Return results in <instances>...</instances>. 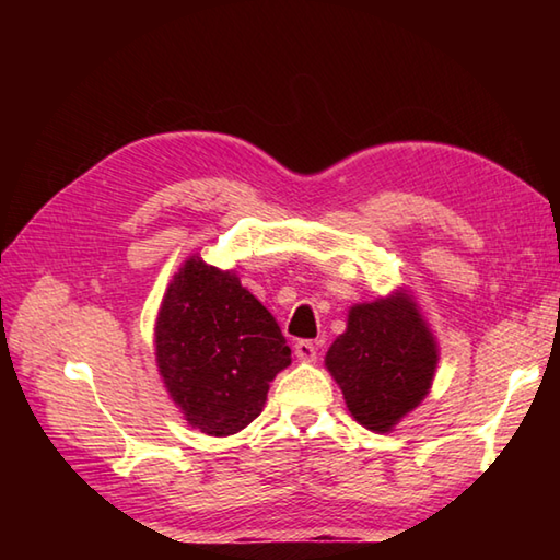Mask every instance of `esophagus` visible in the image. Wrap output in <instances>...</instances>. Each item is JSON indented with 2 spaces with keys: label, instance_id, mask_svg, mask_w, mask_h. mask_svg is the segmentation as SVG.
<instances>
[{
  "label": "esophagus",
  "instance_id": "1",
  "mask_svg": "<svg viewBox=\"0 0 560 560\" xmlns=\"http://www.w3.org/2000/svg\"><path fill=\"white\" fill-rule=\"evenodd\" d=\"M293 351H295V355H299V359H301V361H305V363H313V361H315V355H317L315 343H313V341H307V339L295 341Z\"/></svg>",
  "mask_w": 560,
  "mask_h": 560
}]
</instances>
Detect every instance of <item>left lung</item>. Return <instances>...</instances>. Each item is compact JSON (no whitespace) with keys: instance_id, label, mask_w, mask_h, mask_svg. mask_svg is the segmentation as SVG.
<instances>
[{"instance_id":"1","label":"left lung","mask_w":560,"mask_h":560,"mask_svg":"<svg viewBox=\"0 0 560 560\" xmlns=\"http://www.w3.org/2000/svg\"><path fill=\"white\" fill-rule=\"evenodd\" d=\"M440 351L411 291L349 307L343 335L325 355L347 409L373 433H392L431 392Z\"/></svg>"}]
</instances>
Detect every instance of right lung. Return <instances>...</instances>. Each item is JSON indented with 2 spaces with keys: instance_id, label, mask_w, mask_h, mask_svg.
Returning a JSON list of instances; mask_svg holds the SVG:
<instances>
[{
  "instance_id": "1",
  "label": "right lung",
  "mask_w": 560,
  "mask_h": 560,
  "mask_svg": "<svg viewBox=\"0 0 560 560\" xmlns=\"http://www.w3.org/2000/svg\"><path fill=\"white\" fill-rule=\"evenodd\" d=\"M165 392L185 421L225 438L265 409L269 383L291 365L277 319L233 269L187 257L163 293L153 327Z\"/></svg>"
}]
</instances>
